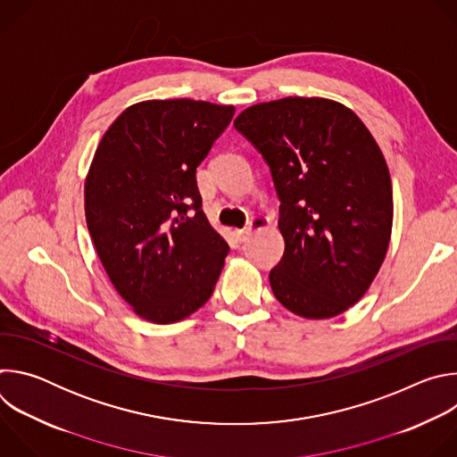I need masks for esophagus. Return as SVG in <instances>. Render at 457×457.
<instances>
[{"label":"esophagus","mask_w":457,"mask_h":457,"mask_svg":"<svg viewBox=\"0 0 457 457\" xmlns=\"http://www.w3.org/2000/svg\"><path fill=\"white\" fill-rule=\"evenodd\" d=\"M258 224H262V220H258ZM249 235H251V226H247V228H244V229H237V231H235V237H237V240H238V242H245V240L249 238Z\"/></svg>","instance_id":"34e87169"}]
</instances>
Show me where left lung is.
<instances>
[{
    "mask_svg": "<svg viewBox=\"0 0 457 457\" xmlns=\"http://www.w3.org/2000/svg\"><path fill=\"white\" fill-rule=\"evenodd\" d=\"M233 124L262 154L280 199L277 300L312 320L347 311L378 275L393 231V184L374 137L353 110L321 97L260 103Z\"/></svg>",
    "mask_w": 457,
    "mask_h": 457,
    "instance_id": "obj_1",
    "label": "left lung"
}]
</instances>
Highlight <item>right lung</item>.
Segmentation results:
<instances>
[{"mask_svg":"<svg viewBox=\"0 0 457 457\" xmlns=\"http://www.w3.org/2000/svg\"><path fill=\"white\" fill-rule=\"evenodd\" d=\"M233 106L193 99L126 108L103 136L85 184L90 237L117 293L154 323H173L212 296L228 242L212 228L197 166Z\"/></svg>","mask_w":457,"mask_h":457,"instance_id":"obj_1","label":"right lung"}]
</instances>
